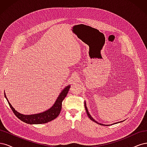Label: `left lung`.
I'll return each instance as SVG.
<instances>
[{"instance_id": "obj_1", "label": "left lung", "mask_w": 147, "mask_h": 147, "mask_svg": "<svg viewBox=\"0 0 147 147\" xmlns=\"http://www.w3.org/2000/svg\"><path fill=\"white\" fill-rule=\"evenodd\" d=\"M84 107H85V109H86V113H87V115H88V117L90 118L92 121H94V122H96V123H97V122H96L95 120L92 118V117L91 116V115H90V113H89V112H88V109H87V107H86V103L85 102H84ZM100 125H103V124H100Z\"/></svg>"}]
</instances>
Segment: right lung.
Segmentation results:
<instances>
[{
    "label": "right lung",
    "mask_w": 147,
    "mask_h": 147,
    "mask_svg": "<svg viewBox=\"0 0 147 147\" xmlns=\"http://www.w3.org/2000/svg\"><path fill=\"white\" fill-rule=\"evenodd\" d=\"M69 89H70L69 86H67L66 88H65L64 90L62 91L59 97H57V99L55 104L53 105L50 109L46 111V112H44L43 113H40L38 114L30 115H25L18 112L17 111H16L15 109L13 107L10 102H8L5 94V97L7 99L8 103L9 104L13 113L16 115V117L18 118H19L20 120H21L22 121H23L26 123L30 124H44V123H47L48 122H50L52 121V120L55 119L59 115L61 110V108H62V102H63V100L66 97L67 94Z\"/></svg>",
    "instance_id": "right-lung-1"
}]
</instances>
